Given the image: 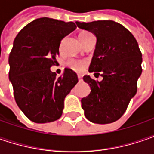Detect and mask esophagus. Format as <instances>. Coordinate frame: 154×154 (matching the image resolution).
I'll return each mask as SVG.
<instances>
[{"label": "esophagus", "instance_id": "obj_1", "mask_svg": "<svg viewBox=\"0 0 154 154\" xmlns=\"http://www.w3.org/2000/svg\"><path fill=\"white\" fill-rule=\"evenodd\" d=\"M78 79H79V80H81V76H80V75H79V74H78Z\"/></svg>", "mask_w": 154, "mask_h": 154}]
</instances>
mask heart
Returning <instances> with one entry per match:
<instances>
[{"instance_id": "obj_1", "label": "heart", "mask_w": 154, "mask_h": 154, "mask_svg": "<svg viewBox=\"0 0 154 154\" xmlns=\"http://www.w3.org/2000/svg\"><path fill=\"white\" fill-rule=\"evenodd\" d=\"M92 33L88 32H83L80 34V42L83 43L89 36H92ZM63 44V41L62 42V45ZM68 66L69 68H71L73 70L76 71V72H80L82 71L85 67H86V62L83 61H76V60H71L68 62Z\"/></svg>"}]
</instances>
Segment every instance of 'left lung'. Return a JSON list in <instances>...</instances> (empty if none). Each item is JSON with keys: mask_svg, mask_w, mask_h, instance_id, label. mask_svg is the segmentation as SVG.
<instances>
[{"mask_svg": "<svg viewBox=\"0 0 154 154\" xmlns=\"http://www.w3.org/2000/svg\"><path fill=\"white\" fill-rule=\"evenodd\" d=\"M77 26L93 33L97 38L89 72H97L103 80H83L91 87L90 94L81 99L86 117L92 122L106 124L124 114L137 92L141 74L142 55L132 33L113 20L76 22Z\"/></svg>", "mask_w": 154, "mask_h": 154, "instance_id": "8db88e82", "label": "left lung"}]
</instances>
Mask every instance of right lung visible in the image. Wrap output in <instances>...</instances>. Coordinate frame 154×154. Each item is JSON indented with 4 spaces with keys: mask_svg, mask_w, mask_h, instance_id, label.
Returning <instances> with one entry per match:
<instances>
[{
    "mask_svg": "<svg viewBox=\"0 0 154 154\" xmlns=\"http://www.w3.org/2000/svg\"><path fill=\"white\" fill-rule=\"evenodd\" d=\"M74 22L39 18L24 27L9 55V80L16 103L37 123L59 119L64 99L78 82L75 72L65 68L56 78L51 67L57 63L61 41L76 29Z\"/></svg>",
    "mask_w": 154,
    "mask_h": 154,
    "instance_id": "obj_1",
    "label": "right lung"
}]
</instances>
